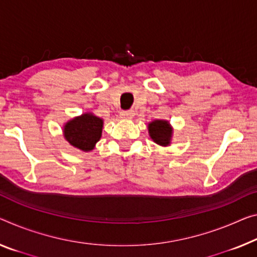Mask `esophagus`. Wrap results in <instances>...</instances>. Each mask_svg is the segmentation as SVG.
Wrapping results in <instances>:
<instances>
[{"instance_id":"1","label":"esophagus","mask_w":257,"mask_h":257,"mask_svg":"<svg viewBox=\"0 0 257 257\" xmlns=\"http://www.w3.org/2000/svg\"><path fill=\"white\" fill-rule=\"evenodd\" d=\"M133 117H134L133 110H124V111L120 112V118H124V119H132Z\"/></svg>"}]
</instances>
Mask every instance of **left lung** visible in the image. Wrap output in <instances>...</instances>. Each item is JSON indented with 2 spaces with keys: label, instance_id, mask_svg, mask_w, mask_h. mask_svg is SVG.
Listing matches in <instances>:
<instances>
[{
  "label": "left lung",
  "instance_id": "1",
  "mask_svg": "<svg viewBox=\"0 0 257 257\" xmlns=\"http://www.w3.org/2000/svg\"><path fill=\"white\" fill-rule=\"evenodd\" d=\"M172 130L170 127L168 121L155 120L149 124V134L152 139L161 146H168L171 139Z\"/></svg>",
  "mask_w": 257,
  "mask_h": 257
}]
</instances>
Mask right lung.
<instances>
[{"label": "right lung", "mask_w": 257, "mask_h": 257, "mask_svg": "<svg viewBox=\"0 0 257 257\" xmlns=\"http://www.w3.org/2000/svg\"><path fill=\"white\" fill-rule=\"evenodd\" d=\"M103 120L90 113L70 120L64 127V136L71 145L81 151H92L102 134Z\"/></svg>", "instance_id": "obj_1"}]
</instances>
